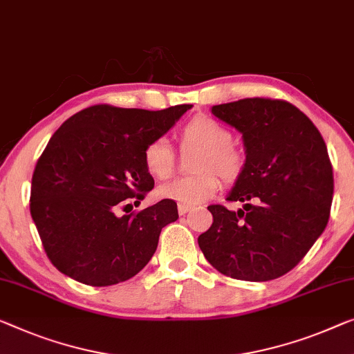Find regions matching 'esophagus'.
Listing matches in <instances>:
<instances>
[{"label": "esophagus", "instance_id": "1", "mask_svg": "<svg viewBox=\"0 0 354 354\" xmlns=\"http://www.w3.org/2000/svg\"><path fill=\"white\" fill-rule=\"evenodd\" d=\"M189 211H191V207H184V205H179V207H178L179 216H184L186 213H189Z\"/></svg>", "mask_w": 354, "mask_h": 354}]
</instances>
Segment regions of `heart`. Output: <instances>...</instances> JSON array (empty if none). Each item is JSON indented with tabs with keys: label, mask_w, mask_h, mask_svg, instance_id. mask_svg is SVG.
<instances>
[{
	"label": "heart",
	"mask_w": 354,
	"mask_h": 354,
	"mask_svg": "<svg viewBox=\"0 0 354 354\" xmlns=\"http://www.w3.org/2000/svg\"><path fill=\"white\" fill-rule=\"evenodd\" d=\"M184 146L203 147L197 157L195 170L203 171L194 176H179L159 187V197L173 200L184 207H195L213 198L219 191L221 178L232 181L243 168V157L232 146V133L218 120L198 115L184 127L181 135ZM145 167L157 179H165L173 173L175 154L167 138H157L145 147Z\"/></svg>",
	"instance_id": "1"
}]
</instances>
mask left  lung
<instances>
[{
    "mask_svg": "<svg viewBox=\"0 0 354 354\" xmlns=\"http://www.w3.org/2000/svg\"><path fill=\"white\" fill-rule=\"evenodd\" d=\"M243 138L246 159L227 195L209 205L203 256L225 277L268 281L304 259L329 221L334 176L328 147L302 111L283 100L245 98L211 108Z\"/></svg>",
    "mask_w": 354,
    "mask_h": 354,
    "instance_id": "obj_1",
    "label": "left lung"
}]
</instances>
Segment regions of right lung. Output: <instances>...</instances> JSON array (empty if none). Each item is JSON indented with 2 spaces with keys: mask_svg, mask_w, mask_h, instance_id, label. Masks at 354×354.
I'll use <instances>...</instances> for the list:
<instances>
[{
  "mask_svg": "<svg viewBox=\"0 0 354 354\" xmlns=\"http://www.w3.org/2000/svg\"><path fill=\"white\" fill-rule=\"evenodd\" d=\"M191 108L97 104L71 115L52 135L31 179L30 213L47 257L63 275L111 286L151 261L162 229L178 219L176 202L163 198L136 214L115 211L124 200H143L154 187L145 147Z\"/></svg>",
  "mask_w": 354,
  "mask_h": 354,
  "instance_id": "1",
  "label": "right lung"
}]
</instances>
